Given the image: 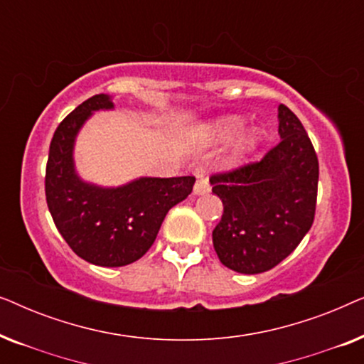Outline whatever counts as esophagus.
I'll return each mask as SVG.
<instances>
[{
	"label": "esophagus",
	"instance_id": "34e87169",
	"mask_svg": "<svg viewBox=\"0 0 364 364\" xmlns=\"http://www.w3.org/2000/svg\"><path fill=\"white\" fill-rule=\"evenodd\" d=\"M208 191H210V183H208L207 178L198 177L196 186H193V193L196 196H203V193H208Z\"/></svg>",
	"mask_w": 364,
	"mask_h": 364
}]
</instances>
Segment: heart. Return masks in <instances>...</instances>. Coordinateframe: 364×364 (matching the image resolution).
Returning a JSON list of instances; mask_svg holds the SVG:
<instances>
[{"mask_svg":"<svg viewBox=\"0 0 364 364\" xmlns=\"http://www.w3.org/2000/svg\"><path fill=\"white\" fill-rule=\"evenodd\" d=\"M242 126H243V119L240 116L227 114V116L212 119V121H208L205 124V126H202L198 137H200V142L203 146L213 147V146H218V144L227 142L228 139H232L237 132L240 131ZM262 136H263L262 129L257 126L243 129V131L239 132L230 142V147H228L227 156H225V166L235 167L238 164L245 161V159L255 151L258 144H260Z\"/></svg>","mask_w":364,"mask_h":364,"instance_id":"heart-1","label":"heart"}]
</instances>
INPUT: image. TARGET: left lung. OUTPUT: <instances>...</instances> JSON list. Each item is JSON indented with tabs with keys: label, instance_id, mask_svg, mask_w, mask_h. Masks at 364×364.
Segmentation results:
<instances>
[{
	"label": "left lung",
	"instance_id": "left-lung-1",
	"mask_svg": "<svg viewBox=\"0 0 364 364\" xmlns=\"http://www.w3.org/2000/svg\"><path fill=\"white\" fill-rule=\"evenodd\" d=\"M280 144L260 162L210 177L223 215L212 240L233 272L255 275L290 255L311 228L318 191V159L300 119L278 106Z\"/></svg>",
	"mask_w": 364,
	"mask_h": 364
}]
</instances>
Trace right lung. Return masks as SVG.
<instances>
[{"instance_id": "right-lung-1", "label": "right lung", "mask_w": 364, "mask_h": 364, "mask_svg": "<svg viewBox=\"0 0 364 364\" xmlns=\"http://www.w3.org/2000/svg\"><path fill=\"white\" fill-rule=\"evenodd\" d=\"M97 111H114L112 96L89 97L58 126L49 146L46 202L77 257L99 267H124L152 247L167 212L188 197L196 177H137L114 187L84 181L76 171L74 146Z\"/></svg>"}]
</instances>
